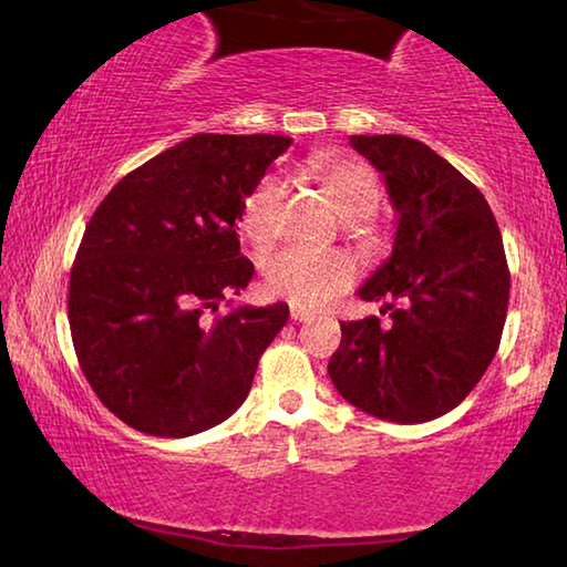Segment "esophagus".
I'll return each mask as SVG.
<instances>
[{"instance_id": "obj_1", "label": "esophagus", "mask_w": 567, "mask_h": 567, "mask_svg": "<svg viewBox=\"0 0 567 567\" xmlns=\"http://www.w3.org/2000/svg\"><path fill=\"white\" fill-rule=\"evenodd\" d=\"M291 319H293L296 323H306V321H313V313L301 309V306H293V303H291Z\"/></svg>"}]
</instances>
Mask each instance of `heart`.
Listing matches in <instances>:
<instances>
[{
	"instance_id": "b5f03b06",
	"label": "heart",
	"mask_w": 567,
	"mask_h": 567,
	"mask_svg": "<svg viewBox=\"0 0 567 567\" xmlns=\"http://www.w3.org/2000/svg\"><path fill=\"white\" fill-rule=\"evenodd\" d=\"M319 182L331 204L343 218L361 221L381 204V182L373 168L355 158H329L319 166ZM286 204V182L281 176H264L241 204V231L254 246H268L281 234ZM355 264L341 251L289 246L264 261V281L268 291L284 296L301 309H319L336 296L349 291Z\"/></svg>"
}]
</instances>
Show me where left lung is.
<instances>
[{"mask_svg":"<svg viewBox=\"0 0 567 567\" xmlns=\"http://www.w3.org/2000/svg\"><path fill=\"white\" fill-rule=\"evenodd\" d=\"M379 168L399 212L393 254L359 296L379 316L341 323L329 375L355 409L393 423L453 411L501 346L511 274L485 196L423 142L351 136Z\"/></svg>","mask_w":567,"mask_h":567,"instance_id":"obj_1","label":"left lung"}]
</instances>
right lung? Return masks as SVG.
Returning <instances> with one entry per match:
<instances>
[{
	"instance_id": "obj_1",
	"label": "right lung",
	"mask_w": 567,
	"mask_h": 567,
	"mask_svg": "<svg viewBox=\"0 0 567 567\" xmlns=\"http://www.w3.org/2000/svg\"><path fill=\"white\" fill-rule=\"evenodd\" d=\"M289 146L274 134H196L99 204L69 278V329L89 385L118 421L186 439L246 401L289 306L218 313V303L251 281L236 221Z\"/></svg>"
}]
</instances>
